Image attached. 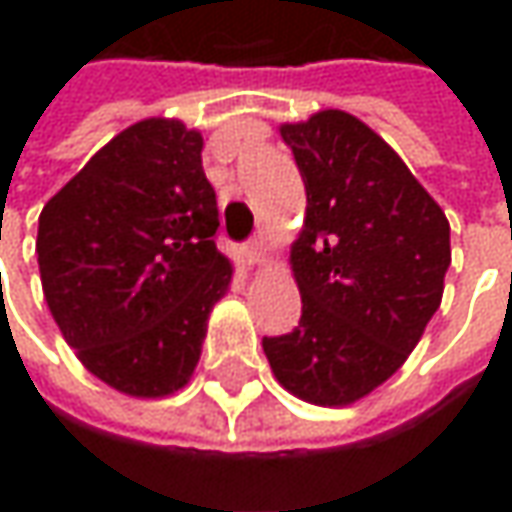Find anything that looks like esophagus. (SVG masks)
Listing matches in <instances>:
<instances>
[{"instance_id": "esophagus-1", "label": "esophagus", "mask_w": 512, "mask_h": 512, "mask_svg": "<svg viewBox=\"0 0 512 512\" xmlns=\"http://www.w3.org/2000/svg\"><path fill=\"white\" fill-rule=\"evenodd\" d=\"M245 256L250 265L256 267H267L270 265V253H267V247L262 239H256V242H250V245L245 247Z\"/></svg>"}]
</instances>
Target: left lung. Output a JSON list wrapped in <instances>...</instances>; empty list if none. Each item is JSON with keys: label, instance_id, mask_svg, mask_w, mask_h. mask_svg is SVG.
<instances>
[{"label": "left lung", "instance_id": "obj_1", "mask_svg": "<svg viewBox=\"0 0 512 512\" xmlns=\"http://www.w3.org/2000/svg\"><path fill=\"white\" fill-rule=\"evenodd\" d=\"M279 133L307 196L290 245L302 319L262 347L287 393L347 407L407 362L442 305L450 222L402 156L353 113L319 110Z\"/></svg>", "mask_w": 512, "mask_h": 512}]
</instances>
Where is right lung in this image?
<instances>
[{
	"mask_svg": "<svg viewBox=\"0 0 512 512\" xmlns=\"http://www.w3.org/2000/svg\"><path fill=\"white\" fill-rule=\"evenodd\" d=\"M205 139L153 116L116 133L39 216L45 302L76 359L133 399L182 390L233 279Z\"/></svg>",
	"mask_w": 512,
	"mask_h": 512,
	"instance_id": "add662e5",
	"label": "right lung"
}]
</instances>
